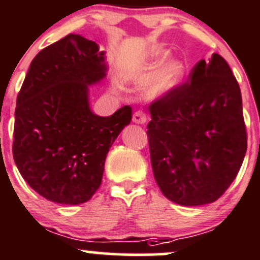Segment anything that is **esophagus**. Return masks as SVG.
<instances>
[{
  "label": "esophagus",
  "mask_w": 260,
  "mask_h": 260,
  "mask_svg": "<svg viewBox=\"0 0 260 260\" xmlns=\"http://www.w3.org/2000/svg\"><path fill=\"white\" fill-rule=\"evenodd\" d=\"M148 121V115L143 111H137L135 112V115H133V122L135 123H138V124H144L147 123Z\"/></svg>",
  "instance_id": "esophagus-1"
}]
</instances>
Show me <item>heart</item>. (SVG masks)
Returning <instances> with one entry per match:
<instances>
[{
    "label": "heart",
    "instance_id": "b5f03b06",
    "mask_svg": "<svg viewBox=\"0 0 260 260\" xmlns=\"http://www.w3.org/2000/svg\"><path fill=\"white\" fill-rule=\"evenodd\" d=\"M167 55V53H161ZM185 74V62L180 59H170L161 65L156 73L148 80L144 91L149 98H155L175 86Z\"/></svg>",
    "mask_w": 260,
    "mask_h": 260
}]
</instances>
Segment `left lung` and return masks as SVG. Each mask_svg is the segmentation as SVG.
I'll use <instances>...</instances> for the list:
<instances>
[{
	"label": "left lung",
	"mask_w": 260,
	"mask_h": 260,
	"mask_svg": "<svg viewBox=\"0 0 260 260\" xmlns=\"http://www.w3.org/2000/svg\"><path fill=\"white\" fill-rule=\"evenodd\" d=\"M150 161L159 189L182 206L215 202L243 162L247 131L242 95L219 54L200 60L189 80L149 105Z\"/></svg>",
	"instance_id": "1"
}]
</instances>
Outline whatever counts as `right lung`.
Wrapping results in <instances>:
<instances>
[{"label": "right lung", "mask_w": 260, "mask_h": 260, "mask_svg": "<svg viewBox=\"0 0 260 260\" xmlns=\"http://www.w3.org/2000/svg\"><path fill=\"white\" fill-rule=\"evenodd\" d=\"M95 42L68 34L39 51L17 96L13 159L32 189L49 201L84 204L102 181L111 145L132 119L123 106L112 116L90 110L88 85L106 76Z\"/></svg>", "instance_id": "1"}]
</instances>
